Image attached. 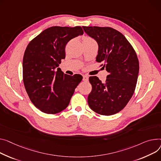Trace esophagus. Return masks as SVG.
I'll list each match as a JSON object with an SVG mask.
<instances>
[{"label":"esophagus","instance_id":"1","mask_svg":"<svg viewBox=\"0 0 161 161\" xmlns=\"http://www.w3.org/2000/svg\"><path fill=\"white\" fill-rule=\"evenodd\" d=\"M88 80H89V76H87V75H84V76H83V80L85 81H88Z\"/></svg>","mask_w":161,"mask_h":161}]
</instances>
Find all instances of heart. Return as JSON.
Segmentation results:
<instances>
[{"label": "heart", "mask_w": 161, "mask_h": 161, "mask_svg": "<svg viewBox=\"0 0 161 161\" xmlns=\"http://www.w3.org/2000/svg\"><path fill=\"white\" fill-rule=\"evenodd\" d=\"M83 41H94L92 38L89 37H85L83 39Z\"/></svg>", "instance_id": "b5f03b06"}]
</instances>
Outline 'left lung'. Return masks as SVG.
Wrapping results in <instances>:
<instances>
[{
    "mask_svg": "<svg viewBox=\"0 0 161 161\" xmlns=\"http://www.w3.org/2000/svg\"><path fill=\"white\" fill-rule=\"evenodd\" d=\"M97 42L96 61L103 63L109 72L105 83L89 77L92 91L88 96L90 108L95 113L110 116L122 110L134 93L139 72L136 52L125 36L110 27L82 26Z\"/></svg>",
    "mask_w": 161,
    "mask_h": 161,
    "instance_id": "1",
    "label": "left lung"
}]
</instances>
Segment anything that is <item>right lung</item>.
<instances>
[{
  "label": "right lung",
  "mask_w": 161,
  "mask_h": 161,
  "mask_svg": "<svg viewBox=\"0 0 161 161\" xmlns=\"http://www.w3.org/2000/svg\"><path fill=\"white\" fill-rule=\"evenodd\" d=\"M83 34L80 26H52L27 46L23 61V82L30 100L41 111L56 114L68 107L83 77L55 69L65 58L67 42Z\"/></svg>",
  "instance_id": "right-lung-1"
}]
</instances>
